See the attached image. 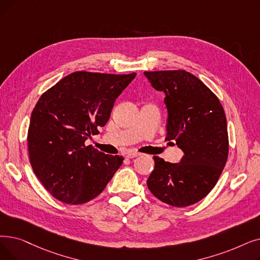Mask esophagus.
Wrapping results in <instances>:
<instances>
[{
	"instance_id": "34e87169",
	"label": "esophagus",
	"mask_w": 260,
	"mask_h": 260,
	"mask_svg": "<svg viewBox=\"0 0 260 260\" xmlns=\"http://www.w3.org/2000/svg\"><path fill=\"white\" fill-rule=\"evenodd\" d=\"M141 154L140 153H137V152H131V153H128L127 155H126V157L127 158H135V157H138V156H140Z\"/></svg>"
}]
</instances>
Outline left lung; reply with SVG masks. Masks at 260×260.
Listing matches in <instances>:
<instances>
[{"instance_id":"obj_1","label":"left lung","mask_w":260,"mask_h":260,"mask_svg":"<svg viewBox=\"0 0 260 260\" xmlns=\"http://www.w3.org/2000/svg\"><path fill=\"white\" fill-rule=\"evenodd\" d=\"M152 86L166 93L167 140L184 152L178 164L154 156L148 188L161 202L187 207L204 199L218 179L229 156L226 117L218 96L185 70L149 71Z\"/></svg>"}]
</instances>
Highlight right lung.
<instances>
[{
    "instance_id": "add662e5",
    "label": "right lung",
    "mask_w": 260,
    "mask_h": 260,
    "mask_svg": "<svg viewBox=\"0 0 260 260\" xmlns=\"http://www.w3.org/2000/svg\"><path fill=\"white\" fill-rule=\"evenodd\" d=\"M136 73L77 71L48 89L32 109L27 132L29 162L55 199L80 205L96 198L123 156L85 144L109 120L116 99Z\"/></svg>"
}]
</instances>
